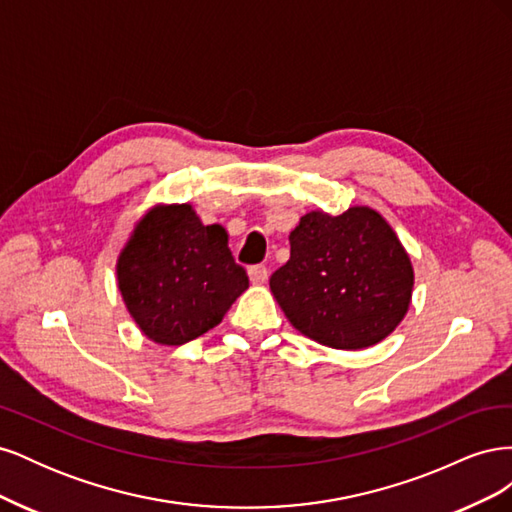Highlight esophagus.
Instances as JSON below:
<instances>
[{
  "instance_id": "esophagus-1",
  "label": "esophagus",
  "mask_w": 512,
  "mask_h": 512,
  "mask_svg": "<svg viewBox=\"0 0 512 512\" xmlns=\"http://www.w3.org/2000/svg\"><path fill=\"white\" fill-rule=\"evenodd\" d=\"M247 273H250V280L254 284H265L269 280V269L265 265H254Z\"/></svg>"
}]
</instances>
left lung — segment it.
Returning <instances> with one entry per match:
<instances>
[{"label":"left lung","instance_id":"1","mask_svg":"<svg viewBox=\"0 0 512 512\" xmlns=\"http://www.w3.org/2000/svg\"><path fill=\"white\" fill-rule=\"evenodd\" d=\"M288 239L290 260L269 286L294 329L339 350L374 346L395 331L408 312L414 271L380 213L312 211Z\"/></svg>","mask_w":512,"mask_h":512}]
</instances>
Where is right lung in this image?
<instances>
[{
	"instance_id": "add662e5",
	"label": "right lung",
	"mask_w": 512,
	"mask_h": 512,
	"mask_svg": "<svg viewBox=\"0 0 512 512\" xmlns=\"http://www.w3.org/2000/svg\"><path fill=\"white\" fill-rule=\"evenodd\" d=\"M117 282L141 331L164 346L188 344L220 324L250 286L220 224L190 205L153 207L117 260Z\"/></svg>"
}]
</instances>
